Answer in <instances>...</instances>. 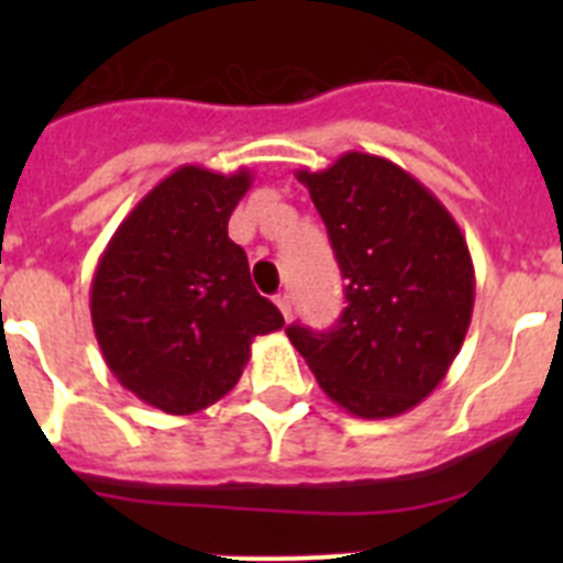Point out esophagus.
<instances>
[{"instance_id":"1","label":"esophagus","mask_w":563,"mask_h":563,"mask_svg":"<svg viewBox=\"0 0 563 563\" xmlns=\"http://www.w3.org/2000/svg\"><path fill=\"white\" fill-rule=\"evenodd\" d=\"M273 301H276V307H278V310H282V316H285L287 321H290V312H292L290 292H276V298H273Z\"/></svg>"}]
</instances>
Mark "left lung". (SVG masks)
I'll use <instances>...</instances> for the list:
<instances>
[{
	"mask_svg": "<svg viewBox=\"0 0 563 563\" xmlns=\"http://www.w3.org/2000/svg\"><path fill=\"white\" fill-rule=\"evenodd\" d=\"M346 278L330 332L287 327L318 386L363 420L415 409L440 386L474 312L465 236L429 188L386 157L341 154L301 168Z\"/></svg>",
	"mask_w": 563,
	"mask_h": 563,
	"instance_id": "1",
	"label": "left lung"
}]
</instances>
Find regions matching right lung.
I'll return each instance as SVG.
<instances>
[{
    "label": "right lung",
    "instance_id": "obj_1",
    "mask_svg": "<svg viewBox=\"0 0 563 563\" xmlns=\"http://www.w3.org/2000/svg\"><path fill=\"white\" fill-rule=\"evenodd\" d=\"M253 174L180 166L132 208L92 276L89 312L109 372L166 415H194L242 377L251 343L285 327L228 236Z\"/></svg>",
    "mask_w": 563,
    "mask_h": 563
}]
</instances>
